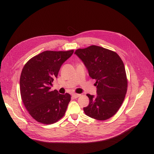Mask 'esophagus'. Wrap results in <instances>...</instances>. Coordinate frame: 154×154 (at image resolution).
Listing matches in <instances>:
<instances>
[{
    "label": "esophagus",
    "mask_w": 154,
    "mask_h": 154,
    "mask_svg": "<svg viewBox=\"0 0 154 154\" xmlns=\"http://www.w3.org/2000/svg\"><path fill=\"white\" fill-rule=\"evenodd\" d=\"M72 96L73 97H74V98L76 99V98H78L79 97H80V94H73L72 95Z\"/></svg>",
    "instance_id": "1"
}]
</instances>
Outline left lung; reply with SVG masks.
I'll return each instance as SVG.
<instances>
[{
	"label": "left lung",
	"mask_w": 154,
	"mask_h": 154,
	"mask_svg": "<svg viewBox=\"0 0 154 154\" xmlns=\"http://www.w3.org/2000/svg\"><path fill=\"white\" fill-rule=\"evenodd\" d=\"M75 54L84 63L89 76L96 80L97 95L87 94L89 104L84 108L85 114L99 120L110 119L122 106L127 91L122 60L116 52L94 45L79 48Z\"/></svg>",
	"instance_id": "1"
}]
</instances>
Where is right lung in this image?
Returning <instances> with one entry per match:
<instances>
[{
  "label": "right lung",
  "mask_w": 154,
  "mask_h": 154,
  "mask_svg": "<svg viewBox=\"0 0 154 154\" xmlns=\"http://www.w3.org/2000/svg\"><path fill=\"white\" fill-rule=\"evenodd\" d=\"M74 52L46 51L31 58L23 66L20 91L24 106L31 117L43 124H52L65 115L71 96L51 91L63 63Z\"/></svg>",
  "instance_id": "1"
}]
</instances>
